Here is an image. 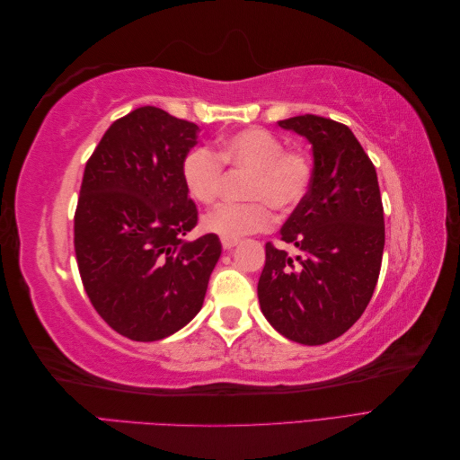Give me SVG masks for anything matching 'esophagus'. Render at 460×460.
Segmentation results:
<instances>
[{
	"label": "esophagus",
	"instance_id": "esophagus-1",
	"mask_svg": "<svg viewBox=\"0 0 460 460\" xmlns=\"http://www.w3.org/2000/svg\"><path fill=\"white\" fill-rule=\"evenodd\" d=\"M235 245H238V242H235V240H222V247L228 249V252H230V249H234Z\"/></svg>",
	"mask_w": 460,
	"mask_h": 460
}]
</instances>
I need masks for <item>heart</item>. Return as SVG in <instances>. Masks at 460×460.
Returning a JSON list of instances; mask_svg holds the SVG:
<instances>
[{
  "label": "heart",
  "mask_w": 460,
  "mask_h": 460,
  "mask_svg": "<svg viewBox=\"0 0 460 460\" xmlns=\"http://www.w3.org/2000/svg\"><path fill=\"white\" fill-rule=\"evenodd\" d=\"M249 172L243 196L249 203H226L208 211L201 225L222 240L238 242L243 235L267 230L270 207L288 215L307 198L313 182V161L303 149H284V140L270 130L245 128L222 137L217 153L207 147L190 149L180 163V178L188 196L198 203H213L222 182V165Z\"/></svg>",
  "instance_id": "1"
}]
</instances>
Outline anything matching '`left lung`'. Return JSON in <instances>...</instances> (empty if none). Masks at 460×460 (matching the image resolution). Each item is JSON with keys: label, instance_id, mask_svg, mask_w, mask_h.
Wrapping results in <instances>:
<instances>
[{"label": "left lung", "instance_id": "1", "mask_svg": "<svg viewBox=\"0 0 460 460\" xmlns=\"http://www.w3.org/2000/svg\"><path fill=\"white\" fill-rule=\"evenodd\" d=\"M278 124L311 144L313 182L280 230L299 255L267 243L257 296L284 338L323 345L357 323L378 282L385 242L378 176L345 124L316 115Z\"/></svg>", "mask_w": 460, "mask_h": 460}]
</instances>
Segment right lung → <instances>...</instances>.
<instances>
[{
  "mask_svg": "<svg viewBox=\"0 0 460 460\" xmlns=\"http://www.w3.org/2000/svg\"><path fill=\"white\" fill-rule=\"evenodd\" d=\"M198 132L146 105L111 124L86 163L75 215L80 278L97 314L134 341L184 328L201 311L222 253L217 234L184 238L198 208L180 163Z\"/></svg>",
  "mask_w": 460,
  "mask_h": 460,
  "instance_id": "obj_1",
  "label": "right lung"
}]
</instances>
